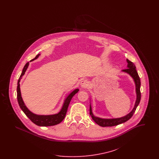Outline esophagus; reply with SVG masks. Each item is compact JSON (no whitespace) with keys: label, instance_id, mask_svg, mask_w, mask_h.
Wrapping results in <instances>:
<instances>
[{"label":"esophagus","instance_id":"1","mask_svg":"<svg viewBox=\"0 0 159 159\" xmlns=\"http://www.w3.org/2000/svg\"><path fill=\"white\" fill-rule=\"evenodd\" d=\"M80 86L82 88H86L89 86V82L87 80H83L80 83Z\"/></svg>","mask_w":159,"mask_h":159}]
</instances>
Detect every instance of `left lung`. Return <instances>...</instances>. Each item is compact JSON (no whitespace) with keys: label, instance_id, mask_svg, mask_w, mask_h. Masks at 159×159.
I'll return each instance as SVG.
<instances>
[{"label":"left lung","instance_id":"left-lung-1","mask_svg":"<svg viewBox=\"0 0 159 159\" xmlns=\"http://www.w3.org/2000/svg\"><path fill=\"white\" fill-rule=\"evenodd\" d=\"M127 62L128 63V68L123 70L122 71L128 73L130 76H132V77L134 79V82H135V86H136V100L135 104V106H134V108H133V110H132L131 112H130L126 116H125L124 117H120V118H117V119H101V118H99V117L94 116V115L92 113V108H91V106L90 105L89 114H90L92 119L93 120V121H95L97 124H98V125L102 126V127L114 126H116V125H120L121 123H125V122L128 121V120H129L132 117V116L134 115V114L135 110H136L137 107L139 104V102H140V100H141V91H140V86H141L140 78H139V76L138 75V72L136 71V67H135V64L132 61L129 60L128 59H127Z\"/></svg>","mask_w":159,"mask_h":159}]
</instances>
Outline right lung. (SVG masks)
Listing matches in <instances>:
<instances>
[{"mask_svg": "<svg viewBox=\"0 0 159 159\" xmlns=\"http://www.w3.org/2000/svg\"><path fill=\"white\" fill-rule=\"evenodd\" d=\"M40 54H38V55L36 56V57L31 60L30 61L34 60L37 59ZM29 62H27L26 64L24 66L23 68L21 75L20 77L19 80H18V86H17V100L19 104V106L20 107L21 109L23 110V112L30 119L31 121L34 124H36L38 126H53L56 125L57 124H59L61 121L64 120L65 118V116L67 113V109H68L69 104L73 98V97L76 94L77 92H78L79 89H76L75 91H73L67 98L66 99L63 106L61 110L60 111L58 114H55L53 115H48V116H44V115H37L33 113L30 111L25 106L23 99L21 97V92H20V82L22 77V76L24 75L26 70L28 68Z\"/></svg>", "mask_w": 159, "mask_h": 159, "instance_id": "obj_1", "label": "right lung"}]
</instances>
